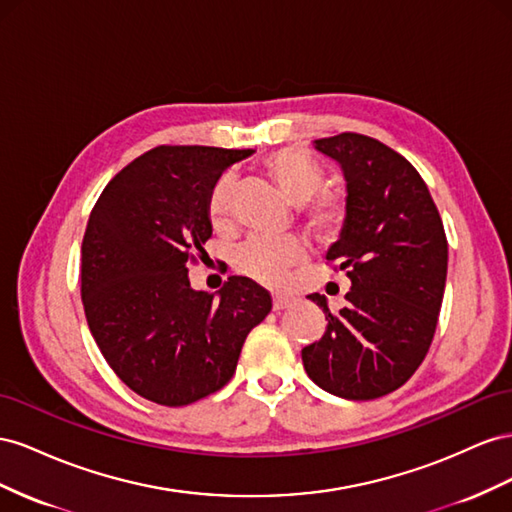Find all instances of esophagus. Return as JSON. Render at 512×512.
Instances as JSON below:
<instances>
[{
    "mask_svg": "<svg viewBox=\"0 0 512 512\" xmlns=\"http://www.w3.org/2000/svg\"><path fill=\"white\" fill-rule=\"evenodd\" d=\"M294 304H296V298L294 296H287V294H274V298H272L274 311L289 309V306H294Z\"/></svg>",
    "mask_w": 512,
    "mask_h": 512,
    "instance_id": "esophagus-1",
    "label": "esophagus"
}]
</instances>
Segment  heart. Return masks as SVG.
<instances>
[{"label":"heart","instance_id":"obj_1","mask_svg":"<svg viewBox=\"0 0 512 512\" xmlns=\"http://www.w3.org/2000/svg\"><path fill=\"white\" fill-rule=\"evenodd\" d=\"M264 171L283 197L302 207L304 223L315 238L334 240L345 223V203L330 193L326 173L317 160L300 148H281L264 160ZM231 175H223L210 193L208 212L214 225L227 223L231 212ZM306 259V246L296 238H248L233 253V266L248 279L281 285L289 270Z\"/></svg>","mask_w":512,"mask_h":512}]
</instances>
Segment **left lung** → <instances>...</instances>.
Returning a JSON list of instances; mask_svg holds the SVG:
<instances>
[{
  "instance_id": "obj_1",
  "label": "left lung",
  "mask_w": 512,
  "mask_h": 512,
  "mask_svg": "<svg viewBox=\"0 0 512 512\" xmlns=\"http://www.w3.org/2000/svg\"><path fill=\"white\" fill-rule=\"evenodd\" d=\"M315 150L339 163L347 182L345 223L326 259L352 287L334 315L326 296H309L328 324L302 362L334 397L369 401L403 386L429 352L448 242L425 180L399 152L358 133L317 139Z\"/></svg>"
}]
</instances>
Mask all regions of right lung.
<instances>
[{
	"label": "right lung",
	"instance_id": "right-lung-1",
	"mask_svg": "<svg viewBox=\"0 0 512 512\" xmlns=\"http://www.w3.org/2000/svg\"><path fill=\"white\" fill-rule=\"evenodd\" d=\"M251 154L158 145L115 175L90 214L81 244L87 326L143 399L180 407L221 390L246 334L272 309L268 291L246 276H229L216 294L188 281V264L212 236V188Z\"/></svg>",
	"mask_w": 512,
	"mask_h": 512
}]
</instances>
